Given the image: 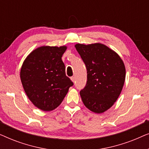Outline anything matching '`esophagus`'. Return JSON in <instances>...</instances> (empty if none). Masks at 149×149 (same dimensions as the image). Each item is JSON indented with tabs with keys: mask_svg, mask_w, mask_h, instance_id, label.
Wrapping results in <instances>:
<instances>
[{
	"mask_svg": "<svg viewBox=\"0 0 149 149\" xmlns=\"http://www.w3.org/2000/svg\"><path fill=\"white\" fill-rule=\"evenodd\" d=\"M70 79H71V81H72L73 83L75 82V77H71V78H70Z\"/></svg>",
	"mask_w": 149,
	"mask_h": 149,
	"instance_id": "obj_1",
	"label": "esophagus"
}]
</instances>
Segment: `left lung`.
Instances as JSON below:
<instances>
[{"instance_id": "1", "label": "left lung", "mask_w": 149, "mask_h": 149, "mask_svg": "<svg viewBox=\"0 0 149 149\" xmlns=\"http://www.w3.org/2000/svg\"><path fill=\"white\" fill-rule=\"evenodd\" d=\"M75 48L87 68V81L80 91L84 105L102 113L117 101L125 79V67L120 56L105 45L76 44Z\"/></svg>"}]
</instances>
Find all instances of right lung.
Here are the masks:
<instances>
[{
    "label": "right lung",
    "mask_w": 149,
    "mask_h": 149,
    "mask_svg": "<svg viewBox=\"0 0 149 149\" xmlns=\"http://www.w3.org/2000/svg\"><path fill=\"white\" fill-rule=\"evenodd\" d=\"M66 46H41L26 57L20 70L24 91L32 103L51 111L62 103L73 83L62 60Z\"/></svg>",
    "instance_id": "add662e5"
}]
</instances>
